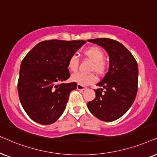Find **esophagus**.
Segmentation results:
<instances>
[{"label": "esophagus", "instance_id": "esophagus-1", "mask_svg": "<svg viewBox=\"0 0 157 157\" xmlns=\"http://www.w3.org/2000/svg\"><path fill=\"white\" fill-rule=\"evenodd\" d=\"M77 90H84L87 89V87L83 86V85H81L80 84H78V85H77Z\"/></svg>", "mask_w": 157, "mask_h": 157}]
</instances>
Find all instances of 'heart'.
<instances>
[{
  "label": "heart",
  "mask_w": 157,
  "mask_h": 157,
  "mask_svg": "<svg viewBox=\"0 0 157 157\" xmlns=\"http://www.w3.org/2000/svg\"><path fill=\"white\" fill-rule=\"evenodd\" d=\"M85 57L93 62L90 71H95L98 75L102 76L105 73L106 64L104 61L105 54L104 52L98 47H91L84 51ZM79 59L75 54L70 56L67 61V68L72 72H75L78 68ZM71 80L81 85H89L93 84L97 80V77L93 73L83 74L77 72L71 76Z\"/></svg>",
  "instance_id": "1"
}]
</instances>
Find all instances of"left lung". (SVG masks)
I'll return each mask as SVG.
<instances>
[{"mask_svg":"<svg viewBox=\"0 0 157 157\" xmlns=\"http://www.w3.org/2000/svg\"><path fill=\"white\" fill-rule=\"evenodd\" d=\"M105 49L109 56V69L95 90V99L87 103L92 114L103 121H116L128 111L138 90V64L122 44L113 39H89Z\"/></svg>","mask_w":157,"mask_h":157,"instance_id":"1","label":"left lung"}]
</instances>
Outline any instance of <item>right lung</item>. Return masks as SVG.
Returning <instances> with one entry per match:
<instances>
[{"label": "right lung", "mask_w": 157, "mask_h": 157, "mask_svg": "<svg viewBox=\"0 0 157 157\" xmlns=\"http://www.w3.org/2000/svg\"><path fill=\"white\" fill-rule=\"evenodd\" d=\"M85 41L53 39L37 44L22 60L18 81L21 105L33 121L55 122L65 109L76 82L64 83L70 77L67 61Z\"/></svg>", "instance_id": "right-lung-1"}]
</instances>
